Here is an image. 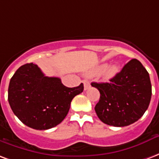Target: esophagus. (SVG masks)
I'll return each instance as SVG.
<instances>
[{"label": "esophagus", "mask_w": 159, "mask_h": 159, "mask_svg": "<svg viewBox=\"0 0 159 159\" xmlns=\"http://www.w3.org/2000/svg\"><path fill=\"white\" fill-rule=\"evenodd\" d=\"M83 83H84V91H86V90H88V89L90 88V86H91V84H90V82H89L87 80H83Z\"/></svg>", "instance_id": "esophagus-1"}]
</instances>
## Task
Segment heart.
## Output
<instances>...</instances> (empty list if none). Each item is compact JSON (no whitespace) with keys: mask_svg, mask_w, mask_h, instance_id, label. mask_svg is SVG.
Listing matches in <instances>:
<instances>
[{"mask_svg":"<svg viewBox=\"0 0 159 159\" xmlns=\"http://www.w3.org/2000/svg\"><path fill=\"white\" fill-rule=\"evenodd\" d=\"M105 68H106V65H101L99 68H97L96 73H100V72L102 71ZM117 72H118V68H117L116 66H110L108 68H107L106 69H105V71H104V78H113V76L117 74Z\"/></svg>","mask_w":159,"mask_h":159,"instance_id":"obj_1","label":"heart"}]
</instances>
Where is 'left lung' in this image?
<instances>
[{
    "label": "left lung",
    "instance_id": "1",
    "mask_svg": "<svg viewBox=\"0 0 159 159\" xmlns=\"http://www.w3.org/2000/svg\"><path fill=\"white\" fill-rule=\"evenodd\" d=\"M100 91L95 111L102 122L124 127L136 122L148 108L152 97L149 74L137 59H131L107 83L92 82Z\"/></svg>",
    "mask_w": 159,
    "mask_h": 159
}]
</instances>
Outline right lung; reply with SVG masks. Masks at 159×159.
<instances>
[{"label": "right lung", "mask_w": 159, "mask_h": 159, "mask_svg": "<svg viewBox=\"0 0 159 159\" xmlns=\"http://www.w3.org/2000/svg\"><path fill=\"white\" fill-rule=\"evenodd\" d=\"M84 90L81 83L66 87L57 77H47L33 62L21 66L11 77L8 102L25 125L34 129L53 128L67 116L73 98Z\"/></svg>", "instance_id": "1"}]
</instances>
